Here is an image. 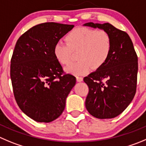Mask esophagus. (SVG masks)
<instances>
[{"label": "esophagus", "instance_id": "1", "mask_svg": "<svg viewBox=\"0 0 146 146\" xmlns=\"http://www.w3.org/2000/svg\"><path fill=\"white\" fill-rule=\"evenodd\" d=\"M76 78H77V81L78 82H81L83 81V77H78V76H77V77H76Z\"/></svg>", "mask_w": 146, "mask_h": 146}]
</instances>
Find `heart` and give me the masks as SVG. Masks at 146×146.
Segmentation results:
<instances>
[{"label": "heart", "instance_id": "obj_1", "mask_svg": "<svg viewBox=\"0 0 146 146\" xmlns=\"http://www.w3.org/2000/svg\"><path fill=\"white\" fill-rule=\"evenodd\" d=\"M67 44L59 41L54 46V55L59 63L66 65L72 60L73 51H79L80 61L66 66L67 73L83 75L92 67L98 69L108 60L112 49V38L105 30L80 27L72 30L66 36Z\"/></svg>", "mask_w": 146, "mask_h": 146}]
</instances>
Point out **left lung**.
<instances>
[{
    "label": "left lung",
    "mask_w": 146,
    "mask_h": 146,
    "mask_svg": "<svg viewBox=\"0 0 146 146\" xmlns=\"http://www.w3.org/2000/svg\"><path fill=\"white\" fill-rule=\"evenodd\" d=\"M83 26L106 31L112 38L108 60L84 77V82L89 87L85 106L90 115L99 119L113 118L127 108L135 95L138 56L125 31L109 23L90 22Z\"/></svg>",
    "instance_id": "obj_1"
}]
</instances>
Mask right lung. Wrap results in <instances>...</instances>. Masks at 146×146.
Returning a JSON list of instances; mask_svg holds the SVG:
<instances>
[{
    "label": "right lung",
    "instance_id": "1",
    "mask_svg": "<svg viewBox=\"0 0 146 146\" xmlns=\"http://www.w3.org/2000/svg\"><path fill=\"white\" fill-rule=\"evenodd\" d=\"M74 25L48 22L31 28L20 36L11 61V79L18 105L28 117L50 123L62 115L76 84L64 74L54 46Z\"/></svg>",
    "mask_w": 146,
    "mask_h": 146
}]
</instances>
